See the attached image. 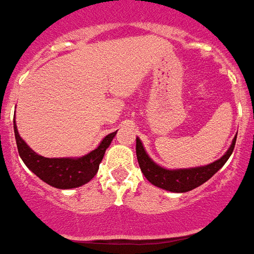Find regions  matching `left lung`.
I'll list each match as a JSON object with an SVG mask.
<instances>
[{
	"label": "left lung",
	"instance_id": "8db88e82",
	"mask_svg": "<svg viewBox=\"0 0 254 254\" xmlns=\"http://www.w3.org/2000/svg\"><path fill=\"white\" fill-rule=\"evenodd\" d=\"M237 135L233 139L230 149L227 150L222 158H219L215 162H212L207 166H200V168H192V169H179V170H168L161 168L153 161L150 160V157L146 154L143 146L140 143V140L136 138V158L139 162L140 170L145 175L147 180L154 184L155 187H160L170 192H188L190 190H195L196 187L201 186L203 183L211 179L215 175L222 166L225 165L226 161L229 160V157L234 150L236 146Z\"/></svg>",
	"mask_w": 254,
	"mask_h": 254
}]
</instances>
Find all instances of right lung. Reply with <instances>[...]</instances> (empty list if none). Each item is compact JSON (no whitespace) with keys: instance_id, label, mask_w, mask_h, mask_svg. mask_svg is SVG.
<instances>
[{"instance_id":"1","label":"right lung","mask_w":254,"mask_h":254,"mask_svg":"<svg viewBox=\"0 0 254 254\" xmlns=\"http://www.w3.org/2000/svg\"><path fill=\"white\" fill-rule=\"evenodd\" d=\"M13 127H14L18 154L24 161V164L28 166L40 180L59 190L77 188L92 180L99 170L100 162L103 161L105 150L108 149L111 140L114 139V136L116 135V131L107 135L97 149L81 158H74V160L73 158H46V157L36 154L20 138L14 120H13Z\"/></svg>"}]
</instances>
